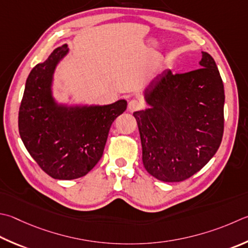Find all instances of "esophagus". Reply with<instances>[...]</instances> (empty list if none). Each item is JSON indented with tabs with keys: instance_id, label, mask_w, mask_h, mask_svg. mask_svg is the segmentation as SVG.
<instances>
[{
	"instance_id": "esophagus-1",
	"label": "esophagus",
	"mask_w": 248,
	"mask_h": 248,
	"mask_svg": "<svg viewBox=\"0 0 248 248\" xmlns=\"http://www.w3.org/2000/svg\"><path fill=\"white\" fill-rule=\"evenodd\" d=\"M142 107V103L138 101V100H131L129 102V105H128V108L130 111H134V110H138Z\"/></svg>"
}]
</instances>
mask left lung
I'll use <instances>...</instances> for the list:
<instances>
[{"instance_id": "1", "label": "left lung", "mask_w": 248, "mask_h": 248, "mask_svg": "<svg viewBox=\"0 0 248 248\" xmlns=\"http://www.w3.org/2000/svg\"><path fill=\"white\" fill-rule=\"evenodd\" d=\"M200 69H169L144 90L147 108L133 112L143 165L164 182H180L200 171L218 151L223 134L224 87L216 62L202 52Z\"/></svg>"}]
</instances>
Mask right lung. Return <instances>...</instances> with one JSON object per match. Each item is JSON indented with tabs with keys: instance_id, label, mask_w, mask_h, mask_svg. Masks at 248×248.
Returning a JSON list of instances; mask_svg holds the SVG:
<instances>
[{
	"instance_id": "add662e5",
	"label": "right lung",
	"mask_w": 248,
	"mask_h": 248,
	"mask_svg": "<svg viewBox=\"0 0 248 248\" xmlns=\"http://www.w3.org/2000/svg\"><path fill=\"white\" fill-rule=\"evenodd\" d=\"M67 44L54 49L30 71L18 115L19 134L44 172L58 180L87 174L101 159L111 124L127 101L108 105L61 102L54 95L57 66L68 55Z\"/></svg>"
}]
</instances>
